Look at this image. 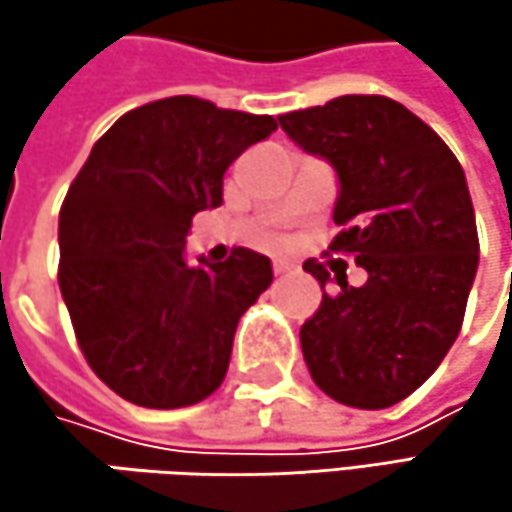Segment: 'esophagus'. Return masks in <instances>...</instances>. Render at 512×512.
<instances>
[{
    "label": "esophagus",
    "instance_id": "obj_1",
    "mask_svg": "<svg viewBox=\"0 0 512 512\" xmlns=\"http://www.w3.org/2000/svg\"><path fill=\"white\" fill-rule=\"evenodd\" d=\"M272 269H275V275H287V272H293V263L290 260H275Z\"/></svg>",
    "mask_w": 512,
    "mask_h": 512
}]
</instances>
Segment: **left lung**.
I'll return each instance as SVG.
<instances>
[{"label":"left lung","instance_id":"left-lung-1","mask_svg":"<svg viewBox=\"0 0 512 512\" xmlns=\"http://www.w3.org/2000/svg\"><path fill=\"white\" fill-rule=\"evenodd\" d=\"M281 130L338 174L332 252L356 257L361 287L341 290L305 320L311 379L338 403L388 409L421 388L460 335L477 275V225L465 171L403 103L347 94L287 112ZM320 287L329 272L308 260Z\"/></svg>","mask_w":512,"mask_h":512}]
</instances>
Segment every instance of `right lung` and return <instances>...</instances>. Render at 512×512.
<instances>
[{
	"instance_id": "add662e5",
	"label": "right lung",
	"mask_w": 512,
	"mask_h": 512,
	"mask_svg": "<svg viewBox=\"0 0 512 512\" xmlns=\"http://www.w3.org/2000/svg\"><path fill=\"white\" fill-rule=\"evenodd\" d=\"M275 118L165 97L121 115L58 213V287L91 370L124 400L180 409L210 397L240 317L272 284L252 249L192 266V216L222 204L228 165Z\"/></svg>"
}]
</instances>
